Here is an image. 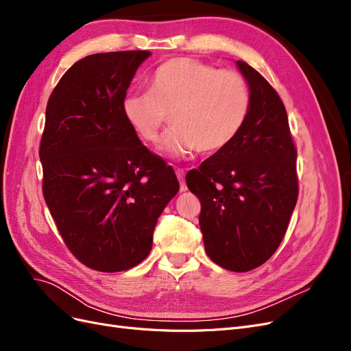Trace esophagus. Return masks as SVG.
<instances>
[{"instance_id": "1", "label": "esophagus", "mask_w": 351, "mask_h": 351, "mask_svg": "<svg viewBox=\"0 0 351 351\" xmlns=\"http://www.w3.org/2000/svg\"><path fill=\"white\" fill-rule=\"evenodd\" d=\"M177 178L180 182V192H186L187 186L184 183V169H177Z\"/></svg>"}]
</instances>
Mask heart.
I'll return each instance as SVG.
<instances>
[{"label":"heart","instance_id":"1","mask_svg":"<svg viewBox=\"0 0 351 351\" xmlns=\"http://www.w3.org/2000/svg\"><path fill=\"white\" fill-rule=\"evenodd\" d=\"M252 107L247 80L236 70L189 57L167 60L147 80V92H130L121 102L124 119L145 143H155L168 120L165 151L184 156L219 152L236 139Z\"/></svg>","mask_w":351,"mask_h":351}]
</instances>
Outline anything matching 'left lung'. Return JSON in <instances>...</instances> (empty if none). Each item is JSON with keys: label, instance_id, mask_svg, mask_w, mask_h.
<instances>
[{"label": "left lung", "instance_id": "obj_1", "mask_svg": "<svg viewBox=\"0 0 351 351\" xmlns=\"http://www.w3.org/2000/svg\"><path fill=\"white\" fill-rule=\"evenodd\" d=\"M252 107L241 132L186 176L200 200L199 226L208 256L247 272L277 252L299 196L297 149L284 104L268 80L237 61Z\"/></svg>", "mask_w": 351, "mask_h": 351}]
</instances>
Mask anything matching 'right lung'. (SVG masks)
<instances>
[{
    "instance_id": "add662e5",
    "label": "right lung",
    "mask_w": 351,
    "mask_h": 351,
    "mask_svg": "<svg viewBox=\"0 0 351 351\" xmlns=\"http://www.w3.org/2000/svg\"><path fill=\"white\" fill-rule=\"evenodd\" d=\"M149 51L84 57L47 104L42 193L69 250L88 268L120 272L152 249L158 217L180 189L171 165L127 124L121 102Z\"/></svg>"
}]
</instances>
